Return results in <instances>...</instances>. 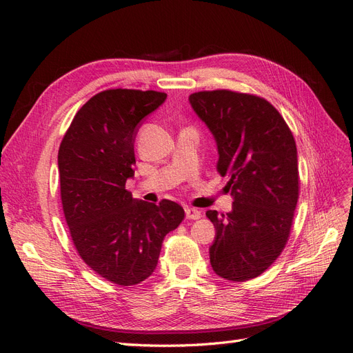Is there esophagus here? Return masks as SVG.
<instances>
[{"instance_id":"34e87169","label":"esophagus","mask_w":353,"mask_h":353,"mask_svg":"<svg viewBox=\"0 0 353 353\" xmlns=\"http://www.w3.org/2000/svg\"><path fill=\"white\" fill-rule=\"evenodd\" d=\"M185 216H187V219H200L201 212L194 208H185Z\"/></svg>"}]
</instances>
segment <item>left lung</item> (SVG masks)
<instances>
[{
	"label": "left lung",
	"instance_id": "8db88e82",
	"mask_svg": "<svg viewBox=\"0 0 353 353\" xmlns=\"http://www.w3.org/2000/svg\"><path fill=\"white\" fill-rule=\"evenodd\" d=\"M191 108L218 145L216 169L228 176L232 210L206 216L216 230L210 265L230 281H248L275 262L290 236L299 199L297 150L274 105L230 90L191 94Z\"/></svg>",
	"mask_w": 353,
	"mask_h": 353
}]
</instances>
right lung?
Wrapping results in <instances>:
<instances>
[{
    "instance_id": "add662e5",
    "label": "right lung",
    "mask_w": 353,
    "mask_h": 353,
    "mask_svg": "<svg viewBox=\"0 0 353 353\" xmlns=\"http://www.w3.org/2000/svg\"><path fill=\"white\" fill-rule=\"evenodd\" d=\"M165 92L105 90L74 114L59 148L61 205L82 261L119 285L144 281L157 266L168 232L184 219L178 203L132 199L134 141L140 122Z\"/></svg>"
}]
</instances>
